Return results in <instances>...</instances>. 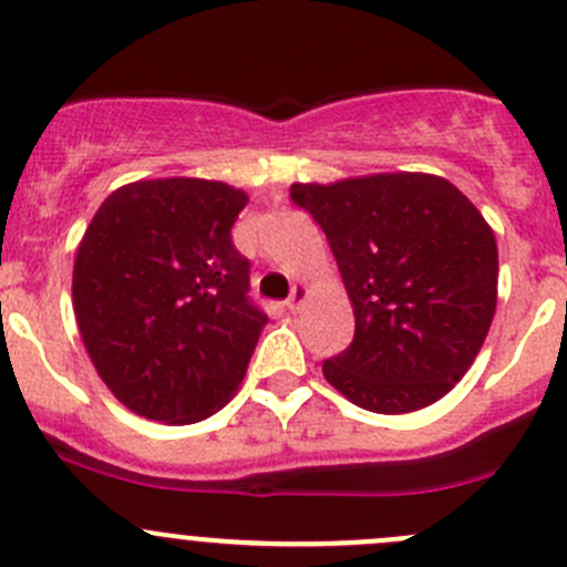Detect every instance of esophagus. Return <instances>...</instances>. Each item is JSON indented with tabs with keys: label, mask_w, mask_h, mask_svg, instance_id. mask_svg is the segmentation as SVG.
Instances as JSON below:
<instances>
[{
	"label": "esophagus",
	"mask_w": 567,
	"mask_h": 567,
	"mask_svg": "<svg viewBox=\"0 0 567 567\" xmlns=\"http://www.w3.org/2000/svg\"><path fill=\"white\" fill-rule=\"evenodd\" d=\"M307 293H310V290H307V285H293V290H290V299L285 301V310L288 312H296L299 310L301 305H305V299H307Z\"/></svg>",
	"instance_id": "1"
}]
</instances>
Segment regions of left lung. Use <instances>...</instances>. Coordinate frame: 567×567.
I'll use <instances>...</instances> for the list:
<instances>
[{
  "instance_id": "left-lung-1",
  "label": "left lung",
  "mask_w": 567,
  "mask_h": 567,
  "mask_svg": "<svg viewBox=\"0 0 567 567\" xmlns=\"http://www.w3.org/2000/svg\"><path fill=\"white\" fill-rule=\"evenodd\" d=\"M326 233L353 305V342L323 375L359 409L405 414L472 368L496 312L499 255L488 221L439 175L293 183Z\"/></svg>"
}]
</instances>
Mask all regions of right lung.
<instances>
[{"mask_svg": "<svg viewBox=\"0 0 567 567\" xmlns=\"http://www.w3.org/2000/svg\"><path fill=\"white\" fill-rule=\"evenodd\" d=\"M247 199L203 177L136 181L90 221L73 312L95 370L134 414L188 425L241 386L268 323L230 236Z\"/></svg>", "mask_w": 567, "mask_h": 567, "instance_id": "add662e5", "label": "right lung"}]
</instances>
